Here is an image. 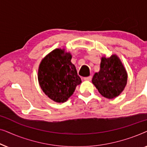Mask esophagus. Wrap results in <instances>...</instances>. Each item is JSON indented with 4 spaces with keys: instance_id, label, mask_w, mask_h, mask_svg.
<instances>
[{
    "instance_id": "34e87169",
    "label": "esophagus",
    "mask_w": 147,
    "mask_h": 147,
    "mask_svg": "<svg viewBox=\"0 0 147 147\" xmlns=\"http://www.w3.org/2000/svg\"><path fill=\"white\" fill-rule=\"evenodd\" d=\"M84 80H86V81H90V80H92V76H88V77H85L84 78Z\"/></svg>"
}]
</instances>
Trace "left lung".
<instances>
[{"instance_id": "obj_1", "label": "left lung", "mask_w": 147, "mask_h": 147, "mask_svg": "<svg viewBox=\"0 0 147 147\" xmlns=\"http://www.w3.org/2000/svg\"><path fill=\"white\" fill-rule=\"evenodd\" d=\"M92 81L102 96L112 99L125 88L127 73L117 56L112 55L102 58L100 71L94 74Z\"/></svg>"}]
</instances>
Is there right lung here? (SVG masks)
<instances>
[{
    "instance_id": "obj_1",
    "label": "right lung",
    "mask_w": 147,
    "mask_h": 147,
    "mask_svg": "<svg viewBox=\"0 0 147 147\" xmlns=\"http://www.w3.org/2000/svg\"><path fill=\"white\" fill-rule=\"evenodd\" d=\"M70 53L56 49L40 63L38 80L44 93L53 101L63 103L74 94L82 80L71 62Z\"/></svg>"
}]
</instances>
